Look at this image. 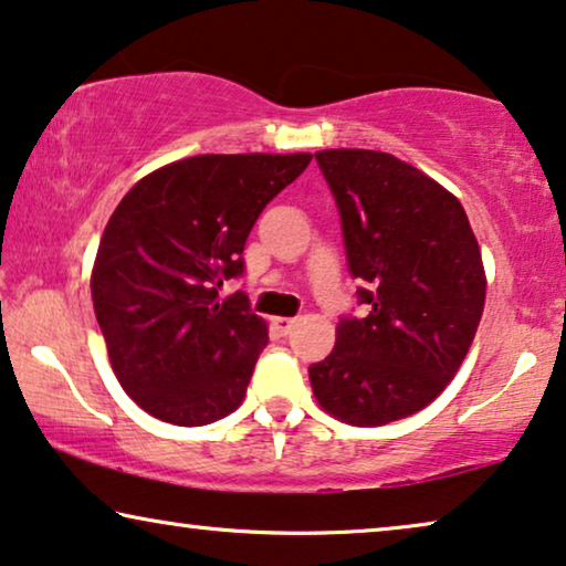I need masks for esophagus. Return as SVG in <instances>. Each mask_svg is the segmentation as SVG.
Listing matches in <instances>:
<instances>
[{
  "mask_svg": "<svg viewBox=\"0 0 566 566\" xmlns=\"http://www.w3.org/2000/svg\"><path fill=\"white\" fill-rule=\"evenodd\" d=\"M296 324H298L296 316H275L273 319V327H275V332H281V335H291Z\"/></svg>",
  "mask_w": 566,
  "mask_h": 566,
  "instance_id": "1",
  "label": "esophagus"
}]
</instances>
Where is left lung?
<instances>
[{
	"instance_id": "1",
	"label": "left lung",
	"mask_w": 566,
	"mask_h": 566,
	"mask_svg": "<svg viewBox=\"0 0 566 566\" xmlns=\"http://www.w3.org/2000/svg\"><path fill=\"white\" fill-rule=\"evenodd\" d=\"M314 157L368 314L339 319L308 378L332 417L378 428L428 407L461 368L484 312L482 252L459 198L417 167L368 149Z\"/></svg>"
}]
</instances>
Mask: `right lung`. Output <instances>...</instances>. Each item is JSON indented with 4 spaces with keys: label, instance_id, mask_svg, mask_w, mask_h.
Listing matches in <instances>:
<instances>
[{
    "label": "right lung",
    "instance_id": "obj_1",
    "mask_svg": "<svg viewBox=\"0 0 566 566\" xmlns=\"http://www.w3.org/2000/svg\"><path fill=\"white\" fill-rule=\"evenodd\" d=\"M312 154H200L146 175L107 221L92 304L111 366L157 420L198 428L242 405L268 324L242 291L247 237Z\"/></svg>",
    "mask_w": 566,
    "mask_h": 566
}]
</instances>
